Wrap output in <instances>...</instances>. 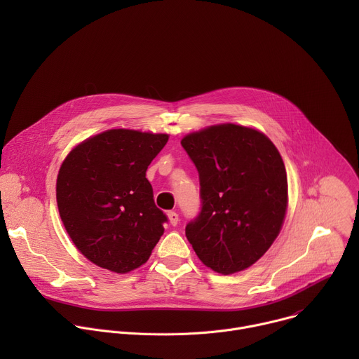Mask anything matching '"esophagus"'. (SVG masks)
<instances>
[{
    "label": "esophagus",
    "mask_w": 359,
    "mask_h": 359,
    "mask_svg": "<svg viewBox=\"0 0 359 359\" xmlns=\"http://www.w3.org/2000/svg\"><path fill=\"white\" fill-rule=\"evenodd\" d=\"M168 217H169L172 226H176V224L179 223V215H177L176 212H169V213H168Z\"/></svg>",
    "instance_id": "obj_1"
}]
</instances>
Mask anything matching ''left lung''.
Masks as SVG:
<instances>
[{
    "instance_id": "1",
    "label": "left lung",
    "mask_w": 359,
    "mask_h": 359,
    "mask_svg": "<svg viewBox=\"0 0 359 359\" xmlns=\"http://www.w3.org/2000/svg\"><path fill=\"white\" fill-rule=\"evenodd\" d=\"M182 146L198 172L201 209L186 237L204 266L233 274L257 262L287 212V173L262 132L233 123L190 133Z\"/></svg>"
}]
</instances>
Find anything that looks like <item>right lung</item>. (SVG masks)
<instances>
[{"label":"right lung","mask_w":359,"mask_h":359,"mask_svg":"<svg viewBox=\"0 0 359 359\" xmlns=\"http://www.w3.org/2000/svg\"><path fill=\"white\" fill-rule=\"evenodd\" d=\"M168 139L111 129L78 144L64 161L57 179L60 216L93 264L125 274L149 260L168 217L156 208L146 170Z\"/></svg>","instance_id":"1"}]
</instances>
